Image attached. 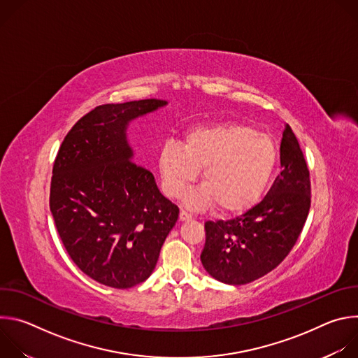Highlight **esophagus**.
Instances as JSON below:
<instances>
[{"label": "esophagus", "instance_id": "obj_1", "mask_svg": "<svg viewBox=\"0 0 358 358\" xmlns=\"http://www.w3.org/2000/svg\"><path fill=\"white\" fill-rule=\"evenodd\" d=\"M180 220L181 221H189V220H192V215L189 213H187L185 210H181L180 211Z\"/></svg>", "mask_w": 358, "mask_h": 358}]
</instances>
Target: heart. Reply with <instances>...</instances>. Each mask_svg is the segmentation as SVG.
Returning <instances> with one entry per match:
<instances>
[{
	"instance_id": "1",
	"label": "heart",
	"mask_w": 358,
	"mask_h": 358,
	"mask_svg": "<svg viewBox=\"0 0 358 358\" xmlns=\"http://www.w3.org/2000/svg\"><path fill=\"white\" fill-rule=\"evenodd\" d=\"M276 164L273 140L242 123H217L188 130L182 147L167 141L159 155L163 189L181 196L196 178L203 187L194 206H217L224 215L241 214L264 194Z\"/></svg>"
}]
</instances>
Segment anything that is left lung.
<instances>
[{
	"mask_svg": "<svg viewBox=\"0 0 358 358\" xmlns=\"http://www.w3.org/2000/svg\"><path fill=\"white\" fill-rule=\"evenodd\" d=\"M282 171L266 196L241 217L206 222L201 262L217 280L246 285L273 271L294 246L310 210V174L299 141L286 124Z\"/></svg>",
	"mask_w": 358,
	"mask_h": 358,
	"instance_id": "obj_1",
	"label": "left lung"
}]
</instances>
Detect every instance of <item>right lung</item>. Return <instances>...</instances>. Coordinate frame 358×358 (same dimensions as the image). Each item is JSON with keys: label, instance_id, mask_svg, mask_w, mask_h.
<instances>
[{"label": "right lung", "instance_id": "add662e5", "mask_svg": "<svg viewBox=\"0 0 358 358\" xmlns=\"http://www.w3.org/2000/svg\"><path fill=\"white\" fill-rule=\"evenodd\" d=\"M164 105L160 99L100 105L75 123L57 155L50 213L72 261L101 285L144 282L178 220V207L133 162L126 138L129 122Z\"/></svg>", "mask_w": 358, "mask_h": 358}]
</instances>
